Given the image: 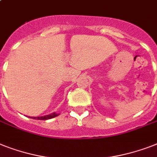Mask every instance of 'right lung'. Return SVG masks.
Wrapping results in <instances>:
<instances>
[{"instance_id":"obj_1","label":"right lung","mask_w":157,"mask_h":157,"mask_svg":"<svg viewBox=\"0 0 157 157\" xmlns=\"http://www.w3.org/2000/svg\"><path fill=\"white\" fill-rule=\"evenodd\" d=\"M59 114H56V113H52L51 114H48V115L45 116H42V117H30V118H33V119H38V120H48V119H50V118H55L58 116Z\"/></svg>"}]
</instances>
